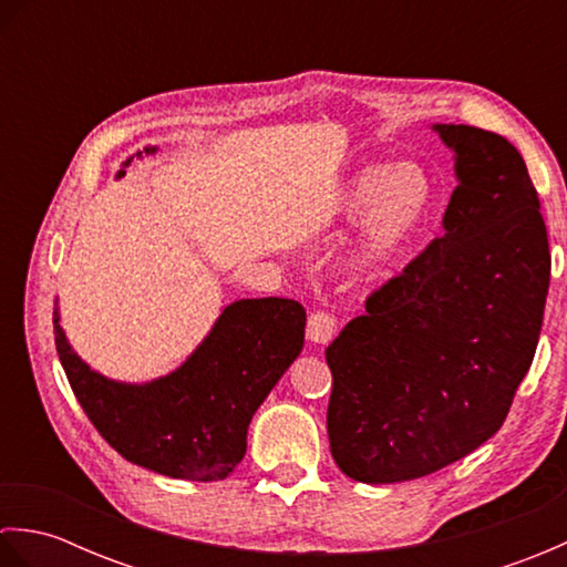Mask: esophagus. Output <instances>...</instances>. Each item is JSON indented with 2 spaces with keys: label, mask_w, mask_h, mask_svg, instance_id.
<instances>
[{
  "label": "esophagus",
  "mask_w": 567,
  "mask_h": 567,
  "mask_svg": "<svg viewBox=\"0 0 567 567\" xmlns=\"http://www.w3.org/2000/svg\"><path fill=\"white\" fill-rule=\"evenodd\" d=\"M336 329H339V319L333 315H327V311H315L307 321L309 341L317 346H327L336 336Z\"/></svg>",
  "instance_id": "esophagus-1"
}]
</instances>
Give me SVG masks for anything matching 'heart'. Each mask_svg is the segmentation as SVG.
I'll use <instances>...</instances> for the list:
<instances>
[{"instance_id": "obj_1", "label": "heart", "mask_w": 567, "mask_h": 567, "mask_svg": "<svg viewBox=\"0 0 567 567\" xmlns=\"http://www.w3.org/2000/svg\"><path fill=\"white\" fill-rule=\"evenodd\" d=\"M439 185L419 163H378L353 173L339 199V219L360 224L343 258L355 282H375L412 256L439 214Z\"/></svg>"}]
</instances>
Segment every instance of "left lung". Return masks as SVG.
Instances as JSON below:
<instances>
[{
  "instance_id": "8db88e82",
  "label": "left lung",
  "mask_w": 567,
  "mask_h": 567,
  "mask_svg": "<svg viewBox=\"0 0 567 567\" xmlns=\"http://www.w3.org/2000/svg\"><path fill=\"white\" fill-rule=\"evenodd\" d=\"M431 128L457 177L443 236L327 348L331 455L368 485L431 475L495 436L544 323L548 234L522 153L492 131Z\"/></svg>"
}]
</instances>
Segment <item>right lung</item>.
<instances>
[{
    "label": "right lung",
    "mask_w": 567,
    "mask_h": 567,
    "mask_svg": "<svg viewBox=\"0 0 567 567\" xmlns=\"http://www.w3.org/2000/svg\"><path fill=\"white\" fill-rule=\"evenodd\" d=\"M155 151L143 148L136 158ZM305 323L307 311L295 299H238L221 309L183 365L134 384L84 363L53 311L60 363L102 439L128 463L195 483L224 480L244 461L250 419L302 353Z\"/></svg>",
    "instance_id": "right-lung-1"
}]
</instances>
